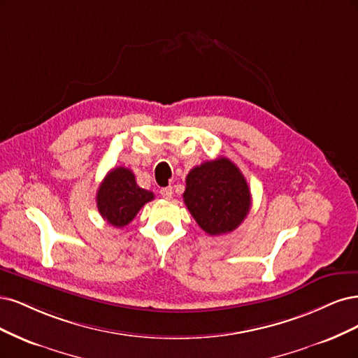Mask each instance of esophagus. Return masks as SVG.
<instances>
[{"mask_svg":"<svg viewBox=\"0 0 358 358\" xmlns=\"http://www.w3.org/2000/svg\"><path fill=\"white\" fill-rule=\"evenodd\" d=\"M172 194H174V192H172V187H171V186L160 189V196H162L164 199H171Z\"/></svg>","mask_w":358,"mask_h":358,"instance_id":"1","label":"esophagus"}]
</instances>
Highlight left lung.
Instances as JSON below:
<instances>
[{"mask_svg":"<svg viewBox=\"0 0 358 358\" xmlns=\"http://www.w3.org/2000/svg\"><path fill=\"white\" fill-rule=\"evenodd\" d=\"M184 203L208 235L235 230L251 208V193L239 168L227 157L194 166L186 178Z\"/></svg>","mask_w":358,"mask_h":358,"instance_id":"left-lung-1","label":"left lung"}]
</instances>
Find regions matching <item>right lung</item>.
I'll use <instances>...</instances> for the list:
<instances>
[{
    "instance_id": "right-lung-1",
    "label": "right lung",
    "mask_w": 358,
    "mask_h": 358,
    "mask_svg": "<svg viewBox=\"0 0 358 358\" xmlns=\"http://www.w3.org/2000/svg\"><path fill=\"white\" fill-rule=\"evenodd\" d=\"M153 198L152 192L138 186L131 169L119 166L111 169L102 180L96 193V206L107 223L123 227Z\"/></svg>"
}]
</instances>
